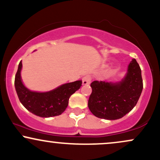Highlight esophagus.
Segmentation results:
<instances>
[{"label": "esophagus", "instance_id": "obj_1", "mask_svg": "<svg viewBox=\"0 0 160 160\" xmlns=\"http://www.w3.org/2000/svg\"><path fill=\"white\" fill-rule=\"evenodd\" d=\"M92 80V78L89 75H86V76L83 77L82 80V85H89L90 84Z\"/></svg>", "mask_w": 160, "mask_h": 160}]
</instances>
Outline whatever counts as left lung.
<instances>
[{"instance_id": "1", "label": "left lung", "mask_w": 160, "mask_h": 160, "mask_svg": "<svg viewBox=\"0 0 160 160\" xmlns=\"http://www.w3.org/2000/svg\"><path fill=\"white\" fill-rule=\"evenodd\" d=\"M88 107L93 115L104 120H117L136 105L143 89L140 66L134 58L124 80L117 83L93 81Z\"/></svg>"}]
</instances>
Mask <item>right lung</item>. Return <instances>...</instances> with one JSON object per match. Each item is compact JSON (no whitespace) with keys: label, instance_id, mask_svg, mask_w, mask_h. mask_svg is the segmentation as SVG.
Returning a JSON list of instances; mask_svg holds the SVG:
<instances>
[{"label":"right lung","instance_id":"1","mask_svg":"<svg viewBox=\"0 0 160 160\" xmlns=\"http://www.w3.org/2000/svg\"><path fill=\"white\" fill-rule=\"evenodd\" d=\"M22 61L15 77V87L18 97L28 111L40 117H51L62 114L68 104L70 96L82 86L81 80L62 85L47 92H32L25 88L21 80Z\"/></svg>","mask_w":160,"mask_h":160}]
</instances>
